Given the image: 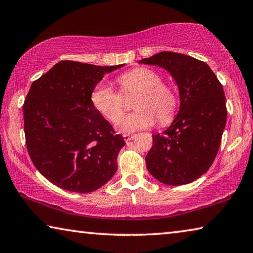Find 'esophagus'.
<instances>
[{"mask_svg":"<svg viewBox=\"0 0 253 253\" xmlns=\"http://www.w3.org/2000/svg\"><path fill=\"white\" fill-rule=\"evenodd\" d=\"M123 137H124V139H125L126 142H128V141H131V139H134V138H135V135L124 134V135H123Z\"/></svg>","mask_w":253,"mask_h":253,"instance_id":"1","label":"esophagus"}]
</instances>
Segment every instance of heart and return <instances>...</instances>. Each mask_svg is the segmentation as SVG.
Masks as SVG:
<instances>
[{
	"label": "heart",
	"instance_id": "1",
	"mask_svg": "<svg viewBox=\"0 0 253 253\" xmlns=\"http://www.w3.org/2000/svg\"><path fill=\"white\" fill-rule=\"evenodd\" d=\"M120 91L99 83L91 93V102L100 115L110 123H118L125 107L124 96L138 94L134 107L138 111L120 120L118 128L124 133L145 129L155 122L170 123L177 110L178 98L171 86L163 83L162 75L150 67H137L117 78Z\"/></svg>",
	"mask_w": 253,
	"mask_h": 253
}]
</instances>
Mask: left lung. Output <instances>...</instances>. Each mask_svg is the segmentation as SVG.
Instances as JSON below:
<instances>
[{
	"label": "left lung",
	"instance_id": "obj_1",
	"mask_svg": "<svg viewBox=\"0 0 253 253\" xmlns=\"http://www.w3.org/2000/svg\"><path fill=\"white\" fill-rule=\"evenodd\" d=\"M138 63L166 69L179 87L180 109L171 126L153 135L146 168L160 182L180 186L210 169L226 124L225 95L211 67L191 56L161 51Z\"/></svg>",
	"mask_w": 253,
	"mask_h": 253
}]
</instances>
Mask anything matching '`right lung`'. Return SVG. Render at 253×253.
<instances>
[{"label": "right lung", "instance_id": "add662e5", "mask_svg": "<svg viewBox=\"0 0 253 253\" xmlns=\"http://www.w3.org/2000/svg\"><path fill=\"white\" fill-rule=\"evenodd\" d=\"M123 66L61 61L31 84L23 103L28 153L62 189L94 191L117 171L125 141L95 110L91 93L105 73Z\"/></svg>", "mask_w": 253, "mask_h": 253}]
</instances>
